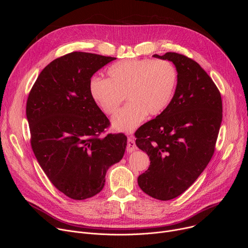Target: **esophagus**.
<instances>
[{"label":"esophagus","instance_id":"1","mask_svg":"<svg viewBox=\"0 0 248 248\" xmlns=\"http://www.w3.org/2000/svg\"><path fill=\"white\" fill-rule=\"evenodd\" d=\"M136 150V145H135V142L133 141V139H131V137H128L127 139V144H126V148H125V151L127 153H132Z\"/></svg>","mask_w":248,"mask_h":248}]
</instances>
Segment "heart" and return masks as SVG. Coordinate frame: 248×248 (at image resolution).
I'll list each match as a JSON object with an SVG mask.
<instances>
[{"mask_svg": "<svg viewBox=\"0 0 248 248\" xmlns=\"http://www.w3.org/2000/svg\"><path fill=\"white\" fill-rule=\"evenodd\" d=\"M108 79L93 77L89 93L98 107L114 115L125 97L128 104L113 119L117 130H133L146 115L157 117L170 105L178 85L175 66L167 60H124L109 66Z\"/></svg>", "mask_w": 248, "mask_h": 248, "instance_id": "obj_1", "label": "heart"}]
</instances>
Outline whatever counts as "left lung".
<instances>
[{"label": "left lung", "instance_id": "1", "mask_svg": "<svg viewBox=\"0 0 248 248\" xmlns=\"http://www.w3.org/2000/svg\"><path fill=\"white\" fill-rule=\"evenodd\" d=\"M155 58L174 63L179 80L168 108L134 133L150 159L138 186L149 196L170 200L184 193L213 157L222 118L221 93L192 59L173 52Z\"/></svg>", "mask_w": 248, "mask_h": 248}]
</instances>
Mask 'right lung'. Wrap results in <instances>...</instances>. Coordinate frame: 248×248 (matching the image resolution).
Here are the masks:
<instances>
[{
    "label": "right lung",
    "instance_id": "obj_1",
    "mask_svg": "<svg viewBox=\"0 0 248 248\" xmlns=\"http://www.w3.org/2000/svg\"><path fill=\"white\" fill-rule=\"evenodd\" d=\"M116 58L73 52L51 62L26 102L30 144L53 186L83 200L99 193L105 175L124 154L126 136L105 133L110 121L92 100L89 80Z\"/></svg>",
    "mask_w": 248,
    "mask_h": 248
}]
</instances>
